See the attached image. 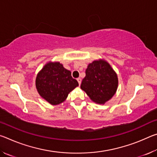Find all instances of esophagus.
I'll list each match as a JSON object with an SVG mask.
<instances>
[{"mask_svg":"<svg viewBox=\"0 0 157 157\" xmlns=\"http://www.w3.org/2000/svg\"><path fill=\"white\" fill-rule=\"evenodd\" d=\"M77 80H78L79 84L80 85V84H81V82H82V79H81V78H79L77 79Z\"/></svg>","mask_w":157,"mask_h":157,"instance_id":"esophagus-1","label":"esophagus"}]
</instances>
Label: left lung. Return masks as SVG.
Listing matches in <instances>:
<instances>
[{
	"label": "left lung",
	"mask_w": 157,
	"mask_h": 157,
	"mask_svg": "<svg viewBox=\"0 0 157 157\" xmlns=\"http://www.w3.org/2000/svg\"><path fill=\"white\" fill-rule=\"evenodd\" d=\"M118 84V77L109 63L100 59L88 65L80 87L94 102L105 104L116 94Z\"/></svg>",
	"instance_id": "left-lung-1"
}]
</instances>
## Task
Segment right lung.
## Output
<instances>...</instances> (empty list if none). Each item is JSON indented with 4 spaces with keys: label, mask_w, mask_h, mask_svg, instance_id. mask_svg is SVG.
<instances>
[{
    "label": "right lung",
    "mask_w": 157,
    "mask_h": 157,
    "mask_svg": "<svg viewBox=\"0 0 157 157\" xmlns=\"http://www.w3.org/2000/svg\"><path fill=\"white\" fill-rule=\"evenodd\" d=\"M79 85L71 72L59 62H48L37 74L36 87L39 94L52 105L63 102L69 93Z\"/></svg>",
    "instance_id": "add662e5"
}]
</instances>
